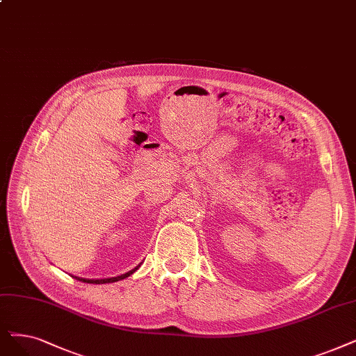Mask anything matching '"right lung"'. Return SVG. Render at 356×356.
I'll return each mask as SVG.
<instances>
[{
    "mask_svg": "<svg viewBox=\"0 0 356 356\" xmlns=\"http://www.w3.org/2000/svg\"><path fill=\"white\" fill-rule=\"evenodd\" d=\"M141 264V263H140ZM140 264L138 266H136L133 270H130V272H127V273H124V275H121V276H115V277H106V279H84V277H79V276H73L74 279H77V280H80V282H86V283H93V285H102V283H112V282H118V280H122V279H125V277H129V276H131L136 270L140 267Z\"/></svg>",
    "mask_w": 356,
    "mask_h": 356,
    "instance_id": "obj_1",
    "label": "right lung"
}]
</instances>
